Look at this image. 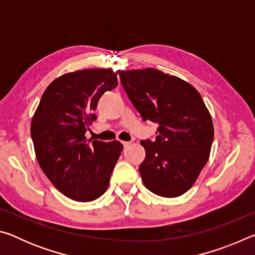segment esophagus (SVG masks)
I'll use <instances>...</instances> for the list:
<instances>
[{
	"mask_svg": "<svg viewBox=\"0 0 255 255\" xmlns=\"http://www.w3.org/2000/svg\"><path fill=\"white\" fill-rule=\"evenodd\" d=\"M131 144V141H123V145H124V147H128L129 145Z\"/></svg>",
	"mask_w": 255,
	"mask_h": 255,
	"instance_id": "34e87169",
	"label": "esophagus"
}]
</instances>
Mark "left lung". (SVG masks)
Wrapping results in <instances>:
<instances>
[{
	"mask_svg": "<svg viewBox=\"0 0 255 255\" xmlns=\"http://www.w3.org/2000/svg\"><path fill=\"white\" fill-rule=\"evenodd\" d=\"M118 74L144 122L158 124L155 140L140 141L146 152L139 165L145 187L165 198L183 195L206 165L214 140L204 100L188 82L155 68Z\"/></svg>",
	"mask_w": 255,
	"mask_h": 255,
	"instance_id": "left-lung-1",
	"label": "left lung"
}]
</instances>
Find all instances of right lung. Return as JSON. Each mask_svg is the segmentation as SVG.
<instances>
[{
    "instance_id": "right-lung-1",
    "label": "right lung",
    "mask_w": 255,
    "mask_h": 255,
    "mask_svg": "<svg viewBox=\"0 0 255 255\" xmlns=\"http://www.w3.org/2000/svg\"><path fill=\"white\" fill-rule=\"evenodd\" d=\"M118 85L111 70H82L47 86L31 122L38 163L64 196L88 202L106 192L124 148L118 140H86L99 99Z\"/></svg>"
}]
</instances>
